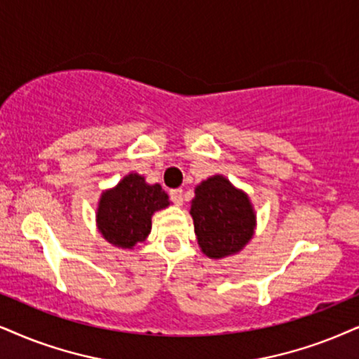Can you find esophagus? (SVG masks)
Returning a JSON list of instances; mask_svg holds the SVG:
<instances>
[{
  "label": "esophagus",
  "instance_id": "34e87169",
  "mask_svg": "<svg viewBox=\"0 0 359 359\" xmlns=\"http://www.w3.org/2000/svg\"><path fill=\"white\" fill-rule=\"evenodd\" d=\"M170 201L174 202L175 205H182V203H184L182 189H172L170 190Z\"/></svg>",
  "mask_w": 359,
  "mask_h": 359
}]
</instances>
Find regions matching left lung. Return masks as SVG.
Segmentation results:
<instances>
[{"label":"left lung","instance_id":"obj_1","mask_svg":"<svg viewBox=\"0 0 359 359\" xmlns=\"http://www.w3.org/2000/svg\"><path fill=\"white\" fill-rule=\"evenodd\" d=\"M190 215L201 250L208 258L235 255L250 242L257 215L248 195L224 175H212L195 187Z\"/></svg>","mask_w":359,"mask_h":359}]
</instances>
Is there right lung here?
<instances>
[{
  "instance_id": "obj_1",
  "label": "right lung",
  "mask_w": 359,
  "mask_h": 359,
  "mask_svg": "<svg viewBox=\"0 0 359 359\" xmlns=\"http://www.w3.org/2000/svg\"><path fill=\"white\" fill-rule=\"evenodd\" d=\"M169 205V195L161 185H149L133 172L114 189L102 192L96 212L97 229L114 247L134 248L151 233L154 213Z\"/></svg>"
}]
</instances>
